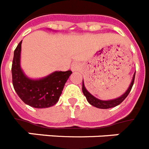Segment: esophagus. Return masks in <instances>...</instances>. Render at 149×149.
<instances>
[{
    "mask_svg": "<svg viewBox=\"0 0 149 149\" xmlns=\"http://www.w3.org/2000/svg\"><path fill=\"white\" fill-rule=\"evenodd\" d=\"M71 70L72 71H78L80 70V64L78 62H73L71 65Z\"/></svg>",
    "mask_w": 149,
    "mask_h": 149,
    "instance_id": "34e87169",
    "label": "esophagus"
}]
</instances>
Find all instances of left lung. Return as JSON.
<instances>
[{
	"mask_svg": "<svg viewBox=\"0 0 149 149\" xmlns=\"http://www.w3.org/2000/svg\"><path fill=\"white\" fill-rule=\"evenodd\" d=\"M135 75H136V72H134V75L132 77V82H131L130 85L129 86L128 89L126 91L124 94H123L122 95L120 96L119 98H115V99L112 100H107V101H102V100H100L98 98H96L95 97H94L92 94H90L89 92L87 91V89L84 86V82L82 80V92L84 94V95L86 96V99L88 101V103L91 104V105L94 106V107H98V108H101V109H107V108H111V107H116V106L119 105L121 102H123V100L127 98V95H129V93L130 92L131 89H132V87L133 86V83H134V79H135Z\"/></svg>",
	"mask_w": 149,
	"mask_h": 149,
	"instance_id": "obj_1",
	"label": "left lung"
}]
</instances>
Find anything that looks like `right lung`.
<instances>
[{"instance_id": "add662e5", "label": "right lung", "mask_w": 149, "mask_h": 149, "mask_svg": "<svg viewBox=\"0 0 149 149\" xmlns=\"http://www.w3.org/2000/svg\"><path fill=\"white\" fill-rule=\"evenodd\" d=\"M21 41L13 54L12 79L15 91L25 104L36 108H45L54 105L60 98L64 85L72 71H55L39 79L26 76L20 67Z\"/></svg>"}]
</instances>
